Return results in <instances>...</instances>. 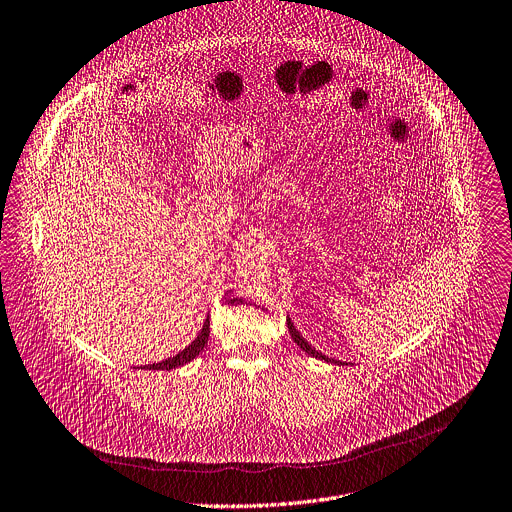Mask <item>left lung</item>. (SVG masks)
Masks as SVG:
<instances>
[{
    "label": "left lung",
    "instance_id": "1",
    "mask_svg": "<svg viewBox=\"0 0 512 512\" xmlns=\"http://www.w3.org/2000/svg\"><path fill=\"white\" fill-rule=\"evenodd\" d=\"M286 324H288V332H290V336H292V340L306 352V354H310L312 358H318V360H324V362H330V364H344V362H340V360H334V358H328L326 354H322V352H318L316 348H312L310 344H308V340H304L302 338V334L296 330V326H294V322L290 320V316H286Z\"/></svg>",
    "mask_w": 512,
    "mask_h": 512
}]
</instances>
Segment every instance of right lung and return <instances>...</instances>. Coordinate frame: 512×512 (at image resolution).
Returning <instances> with one entry per match:
<instances>
[{
	"mask_svg": "<svg viewBox=\"0 0 512 512\" xmlns=\"http://www.w3.org/2000/svg\"><path fill=\"white\" fill-rule=\"evenodd\" d=\"M208 338H210V316L204 320V326H202V330L198 332L196 340L190 342V344H188L184 350H180L176 356H170V358H166V360H162V362L144 364V366H140V368H144V370H174V368H178V366H184V364L192 362V360L204 350V346L208 344Z\"/></svg>",
	"mask_w": 512,
	"mask_h": 512,
	"instance_id": "add662e5",
	"label": "right lung"
}]
</instances>
